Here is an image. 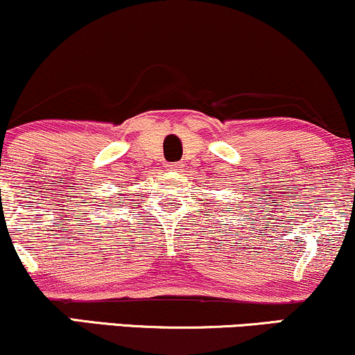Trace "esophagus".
<instances>
[{"instance_id": "obj_1", "label": "esophagus", "mask_w": 355, "mask_h": 355, "mask_svg": "<svg viewBox=\"0 0 355 355\" xmlns=\"http://www.w3.org/2000/svg\"><path fill=\"white\" fill-rule=\"evenodd\" d=\"M166 169L167 171H181L182 164H179V162H173V164H167Z\"/></svg>"}]
</instances>
